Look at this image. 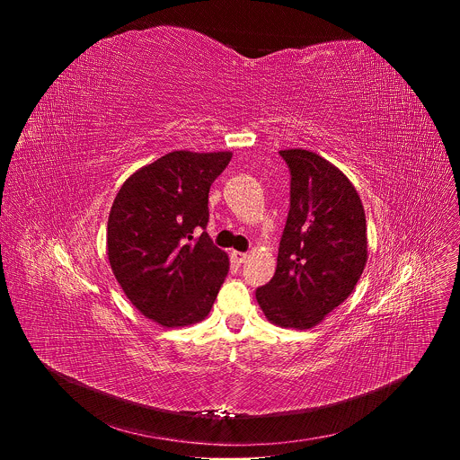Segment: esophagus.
<instances>
[{
    "label": "esophagus",
    "instance_id": "esophagus-1",
    "mask_svg": "<svg viewBox=\"0 0 460 460\" xmlns=\"http://www.w3.org/2000/svg\"><path fill=\"white\" fill-rule=\"evenodd\" d=\"M231 258L236 261V264H243V261L247 260V254L240 252V251H231Z\"/></svg>",
    "mask_w": 460,
    "mask_h": 460
}]
</instances>
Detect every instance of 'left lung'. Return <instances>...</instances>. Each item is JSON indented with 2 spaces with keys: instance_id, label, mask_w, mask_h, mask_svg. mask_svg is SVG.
I'll return each instance as SVG.
<instances>
[{
  "instance_id": "8db88e82",
  "label": "left lung",
  "mask_w": 460,
  "mask_h": 460,
  "mask_svg": "<svg viewBox=\"0 0 460 460\" xmlns=\"http://www.w3.org/2000/svg\"><path fill=\"white\" fill-rule=\"evenodd\" d=\"M280 156L291 171V208L275 277L256 289V300L275 325L309 330L353 293L366 268V213L332 162L305 149Z\"/></svg>"
}]
</instances>
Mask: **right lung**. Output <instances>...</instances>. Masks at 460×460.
<instances>
[{
	"label": "right lung",
	"instance_id": "1",
	"mask_svg": "<svg viewBox=\"0 0 460 460\" xmlns=\"http://www.w3.org/2000/svg\"><path fill=\"white\" fill-rule=\"evenodd\" d=\"M233 153L172 151L130 174L107 222L111 270L125 296L164 327L204 320L229 256L206 229L211 183Z\"/></svg>",
	"mask_w": 460,
	"mask_h": 460
}]
</instances>
